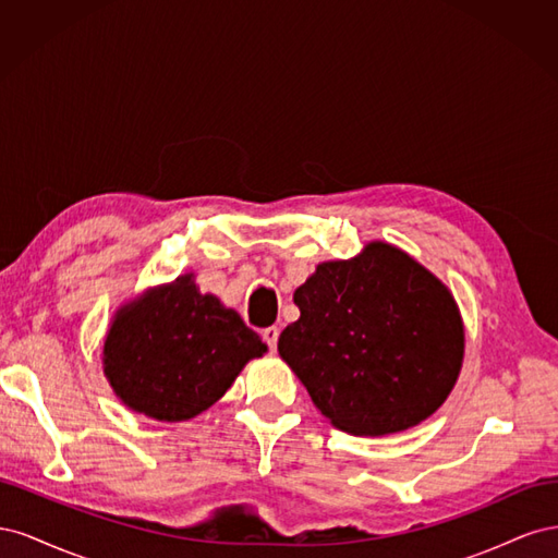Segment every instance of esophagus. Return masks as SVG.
Wrapping results in <instances>:
<instances>
[{
  "mask_svg": "<svg viewBox=\"0 0 558 558\" xmlns=\"http://www.w3.org/2000/svg\"><path fill=\"white\" fill-rule=\"evenodd\" d=\"M263 340L267 342V347H269V351H277V340H279V328L277 326H269V328H265L263 330Z\"/></svg>",
  "mask_w": 558,
  "mask_h": 558,
  "instance_id": "obj_1",
  "label": "esophagus"
}]
</instances>
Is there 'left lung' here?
Wrapping results in <instances>:
<instances>
[{
    "label": "left lung",
    "mask_w": 558,
    "mask_h": 558,
    "mask_svg": "<svg viewBox=\"0 0 558 558\" xmlns=\"http://www.w3.org/2000/svg\"><path fill=\"white\" fill-rule=\"evenodd\" d=\"M300 318L279 356L335 428L391 435L428 418L451 393L465 332L447 286L408 253L369 242L328 260L295 289Z\"/></svg>",
    "instance_id": "obj_1"
}]
</instances>
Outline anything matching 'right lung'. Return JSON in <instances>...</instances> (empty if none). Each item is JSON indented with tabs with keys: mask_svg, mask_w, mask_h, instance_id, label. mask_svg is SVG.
I'll list each match as a JSON object with an SVG mask.
<instances>
[{
	"mask_svg": "<svg viewBox=\"0 0 558 558\" xmlns=\"http://www.w3.org/2000/svg\"><path fill=\"white\" fill-rule=\"evenodd\" d=\"M265 351L238 312L181 275L116 312L102 363L130 410L177 424L209 410Z\"/></svg>",
	"mask_w": 558,
	"mask_h": 558,
	"instance_id": "right-lung-1",
	"label": "right lung"
}]
</instances>
